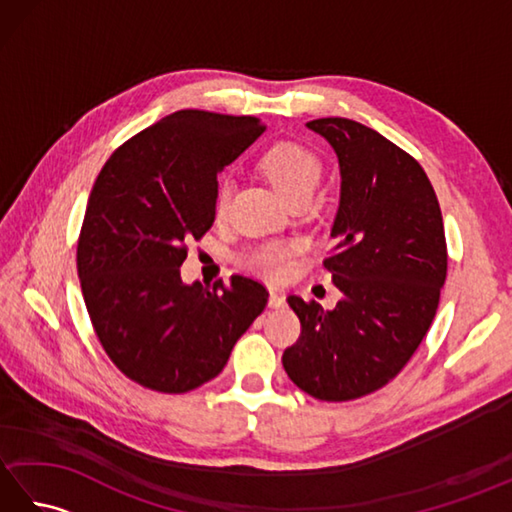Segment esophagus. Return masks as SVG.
<instances>
[{
  "label": "esophagus",
  "instance_id": "esophagus-1",
  "mask_svg": "<svg viewBox=\"0 0 512 512\" xmlns=\"http://www.w3.org/2000/svg\"><path fill=\"white\" fill-rule=\"evenodd\" d=\"M268 306L273 310H279L286 306V295L277 288H270V297H268Z\"/></svg>",
  "mask_w": 512,
  "mask_h": 512
}]
</instances>
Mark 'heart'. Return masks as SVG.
Here are the masks:
<instances>
[{"instance_id":"1","label":"heart","mask_w":512,"mask_h":512,"mask_svg":"<svg viewBox=\"0 0 512 512\" xmlns=\"http://www.w3.org/2000/svg\"><path fill=\"white\" fill-rule=\"evenodd\" d=\"M259 169L264 171L268 182L286 202H292L299 195H312L321 180V162L306 147L295 143H279L270 147L259 160ZM233 184L231 180H220L215 189V215L222 217L231 202ZM297 246L288 244H266L255 248L248 255L246 264L257 270L259 275L277 279L286 275L292 266V255Z\"/></svg>"}]
</instances>
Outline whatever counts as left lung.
Listing matches in <instances>:
<instances>
[{"instance_id": "1", "label": "left lung", "mask_w": 512, "mask_h": 512, "mask_svg": "<svg viewBox=\"0 0 512 512\" xmlns=\"http://www.w3.org/2000/svg\"><path fill=\"white\" fill-rule=\"evenodd\" d=\"M339 160L341 193L325 259L336 308L290 295L301 321L284 369L306 394L343 402L387 385L436 317L447 279L440 204L427 173L405 151L350 118L306 123Z\"/></svg>"}]
</instances>
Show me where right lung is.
I'll use <instances>...</instances> for the list:
<instances>
[{
  "instance_id": "obj_1",
  "label": "right lung",
  "mask_w": 512,
  "mask_h": 512,
  "mask_svg": "<svg viewBox=\"0 0 512 512\" xmlns=\"http://www.w3.org/2000/svg\"><path fill=\"white\" fill-rule=\"evenodd\" d=\"M262 132L255 116L180 110L118 147L96 178L76 268L96 336L134 383L165 394L209 383L264 312L255 279L233 275L217 292L180 277L184 242L215 220L217 171Z\"/></svg>"
}]
</instances>
